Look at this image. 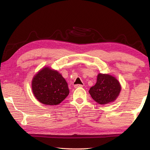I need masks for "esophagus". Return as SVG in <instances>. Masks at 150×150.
<instances>
[{"label":"esophagus","instance_id":"34e87169","mask_svg":"<svg viewBox=\"0 0 150 150\" xmlns=\"http://www.w3.org/2000/svg\"><path fill=\"white\" fill-rule=\"evenodd\" d=\"M83 85H75L74 87L75 88H78V87H83Z\"/></svg>","mask_w":150,"mask_h":150}]
</instances>
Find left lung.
Listing matches in <instances>:
<instances>
[{
    "instance_id": "1",
    "label": "left lung",
    "mask_w": 150,
    "mask_h": 150,
    "mask_svg": "<svg viewBox=\"0 0 150 150\" xmlns=\"http://www.w3.org/2000/svg\"><path fill=\"white\" fill-rule=\"evenodd\" d=\"M120 91V83L115 77L109 74L98 73L96 84L91 87L88 93L96 103L106 105L116 100Z\"/></svg>"
}]
</instances>
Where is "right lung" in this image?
Wrapping results in <instances>:
<instances>
[{
	"mask_svg": "<svg viewBox=\"0 0 150 150\" xmlns=\"http://www.w3.org/2000/svg\"><path fill=\"white\" fill-rule=\"evenodd\" d=\"M32 90L35 98L45 105H57L69 94L67 81L60 73L45 67L32 81Z\"/></svg>",
	"mask_w": 150,
	"mask_h": 150,
	"instance_id": "1",
	"label": "right lung"
}]
</instances>
